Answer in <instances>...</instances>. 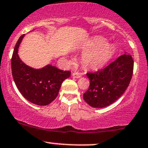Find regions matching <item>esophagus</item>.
Instances as JSON below:
<instances>
[{
	"mask_svg": "<svg viewBox=\"0 0 148 148\" xmlns=\"http://www.w3.org/2000/svg\"><path fill=\"white\" fill-rule=\"evenodd\" d=\"M72 77L74 78H80L81 77H82V74H80V73L79 72H74L72 74Z\"/></svg>",
	"mask_w": 148,
	"mask_h": 148,
	"instance_id": "34e87169",
	"label": "esophagus"
}]
</instances>
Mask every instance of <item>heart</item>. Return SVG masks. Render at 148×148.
I'll return each instance as SVG.
<instances>
[{
    "label": "heart",
    "instance_id": "1",
    "mask_svg": "<svg viewBox=\"0 0 148 148\" xmlns=\"http://www.w3.org/2000/svg\"><path fill=\"white\" fill-rule=\"evenodd\" d=\"M92 47L96 49L88 52L83 57L84 64L88 67L97 68L104 65L114 53V47L106 45V42L104 40H96L94 41Z\"/></svg>",
    "mask_w": 148,
    "mask_h": 148
}]
</instances>
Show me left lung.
<instances>
[{"instance_id": "1", "label": "left lung", "mask_w": 148, "mask_h": 148, "mask_svg": "<svg viewBox=\"0 0 148 148\" xmlns=\"http://www.w3.org/2000/svg\"><path fill=\"white\" fill-rule=\"evenodd\" d=\"M134 60L124 54L108 66L86 73L90 85L84 99L92 108L109 106L118 100L129 86L134 71Z\"/></svg>"}]
</instances>
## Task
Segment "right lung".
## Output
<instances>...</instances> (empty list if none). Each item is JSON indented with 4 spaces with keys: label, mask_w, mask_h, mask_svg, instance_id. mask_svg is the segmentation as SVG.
Instances as JSON below:
<instances>
[{
    "label": "right lung",
    "mask_w": 148,
    "mask_h": 148,
    "mask_svg": "<svg viewBox=\"0 0 148 148\" xmlns=\"http://www.w3.org/2000/svg\"><path fill=\"white\" fill-rule=\"evenodd\" d=\"M24 34L14 46L11 69L14 82L22 95L37 105H48L57 98L62 83L70 77V71H62L49 64L40 69L27 66L20 60L18 48Z\"/></svg>",
    "instance_id": "1"
}]
</instances>
